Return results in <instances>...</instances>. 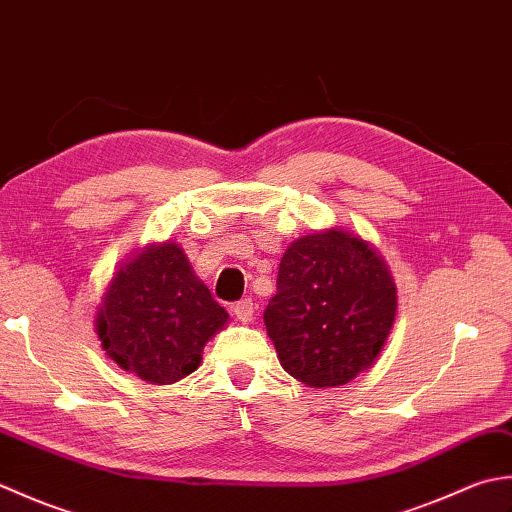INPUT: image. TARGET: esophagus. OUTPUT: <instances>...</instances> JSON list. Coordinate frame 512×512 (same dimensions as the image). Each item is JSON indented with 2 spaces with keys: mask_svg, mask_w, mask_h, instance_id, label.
<instances>
[{
  "mask_svg": "<svg viewBox=\"0 0 512 512\" xmlns=\"http://www.w3.org/2000/svg\"><path fill=\"white\" fill-rule=\"evenodd\" d=\"M233 314H235L239 323H250V321H253V314H255L253 301H250V299L237 301L235 306H233Z\"/></svg>",
  "mask_w": 512,
  "mask_h": 512,
  "instance_id": "1",
  "label": "esophagus"
}]
</instances>
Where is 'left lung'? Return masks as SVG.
I'll return each instance as SVG.
<instances>
[{"mask_svg": "<svg viewBox=\"0 0 512 512\" xmlns=\"http://www.w3.org/2000/svg\"><path fill=\"white\" fill-rule=\"evenodd\" d=\"M396 310L394 277L378 248L332 226L286 248L264 323L281 367L303 385L328 389L378 361Z\"/></svg>", "mask_w": 512, "mask_h": 512, "instance_id": "left-lung-1", "label": "left lung"}]
</instances>
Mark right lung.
<instances>
[{
	"label": "right lung",
	"instance_id": "add662e5",
	"mask_svg": "<svg viewBox=\"0 0 512 512\" xmlns=\"http://www.w3.org/2000/svg\"><path fill=\"white\" fill-rule=\"evenodd\" d=\"M226 323L228 312L171 239L123 259L94 319L105 354L151 385H171L193 374L204 345Z\"/></svg>",
	"mask_w": 512,
	"mask_h": 512
}]
</instances>
